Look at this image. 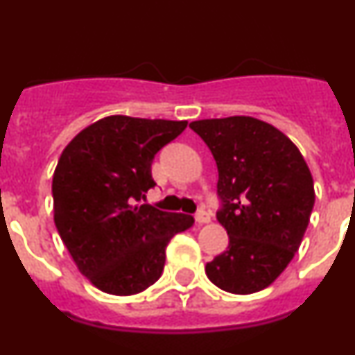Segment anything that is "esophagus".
<instances>
[{"label":"esophagus","instance_id":"obj_1","mask_svg":"<svg viewBox=\"0 0 355 355\" xmlns=\"http://www.w3.org/2000/svg\"><path fill=\"white\" fill-rule=\"evenodd\" d=\"M195 220L198 224H207V223H210V214L207 212V210H203V209H200L198 212L195 214Z\"/></svg>","mask_w":355,"mask_h":355}]
</instances>
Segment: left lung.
<instances>
[{"label":"left lung","instance_id":"obj_1","mask_svg":"<svg viewBox=\"0 0 355 355\" xmlns=\"http://www.w3.org/2000/svg\"><path fill=\"white\" fill-rule=\"evenodd\" d=\"M189 128L216 159L217 220L230 236L207 276L224 292H261L300 247L315 198L311 171L292 139L259 119H203Z\"/></svg>","mask_w":355,"mask_h":355}]
</instances>
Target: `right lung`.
<instances>
[{
	"label": "right lung",
	"instance_id": "add662e5",
	"mask_svg": "<svg viewBox=\"0 0 355 355\" xmlns=\"http://www.w3.org/2000/svg\"><path fill=\"white\" fill-rule=\"evenodd\" d=\"M186 121L110 115L87 125L60 155L53 219L77 269L110 295H135L160 278L166 247L195 223L148 203L157 152Z\"/></svg>",
	"mask_w": 355,
	"mask_h": 355
}]
</instances>
